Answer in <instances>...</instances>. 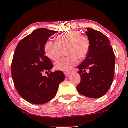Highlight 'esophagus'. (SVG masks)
Masks as SVG:
<instances>
[{"label":"esophagus","instance_id":"1","mask_svg":"<svg viewBox=\"0 0 128 128\" xmlns=\"http://www.w3.org/2000/svg\"><path fill=\"white\" fill-rule=\"evenodd\" d=\"M64 74L66 75V77H68L70 75V73H67V72H65V73H64Z\"/></svg>","mask_w":128,"mask_h":128}]
</instances>
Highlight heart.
I'll list each match as a JSON object with an SVG mask.
<instances>
[{
    "label": "heart",
    "instance_id": "heart-1",
    "mask_svg": "<svg viewBox=\"0 0 128 128\" xmlns=\"http://www.w3.org/2000/svg\"><path fill=\"white\" fill-rule=\"evenodd\" d=\"M66 48L68 56L57 61L55 67L56 70L68 73L78 64V58L83 60L86 57L90 49V41L79 31H72L58 36L56 42L47 41L44 46L46 56L54 61L59 59L62 49Z\"/></svg>",
    "mask_w": 128,
    "mask_h": 128
}]
</instances>
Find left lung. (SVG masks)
<instances>
[{
    "label": "left lung",
    "mask_w": 128,
    "mask_h": 128,
    "mask_svg": "<svg viewBox=\"0 0 128 128\" xmlns=\"http://www.w3.org/2000/svg\"><path fill=\"white\" fill-rule=\"evenodd\" d=\"M86 34L90 41V49L78 67L81 82L76 88L81 95L98 98L108 92L113 83L115 55L110 40L104 34L91 28H87Z\"/></svg>",
    "instance_id": "left-lung-1"
}]
</instances>
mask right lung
<instances>
[{
    "mask_svg": "<svg viewBox=\"0 0 128 128\" xmlns=\"http://www.w3.org/2000/svg\"><path fill=\"white\" fill-rule=\"evenodd\" d=\"M57 33L46 28L34 30L18 43L12 62V77L15 88L23 99L34 104H44L53 99L66 76L61 71L50 72L51 61L45 55L44 46L49 37Z\"/></svg>",
    "mask_w": 128,
    "mask_h": 128,
    "instance_id": "1",
    "label": "right lung"
}]
</instances>
